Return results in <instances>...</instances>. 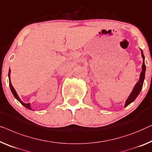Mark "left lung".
I'll use <instances>...</instances> for the list:
<instances>
[{
	"instance_id": "obj_1",
	"label": "left lung",
	"mask_w": 152,
	"mask_h": 152,
	"mask_svg": "<svg viewBox=\"0 0 152 152\" xmlns=\"http://www.w3.org/2000/svg\"><path fill=\"white\" fill-rule=\"evenodd\" d=\"M141 50V54H142V57L143 58V63L142 65V72H141V73L140 74L139 80H138L137 83L135 85V86H134L132 93L130 94L129 97H128L127 100H126L125 107H127V105H129L130 103H132V102H134V100H135L136 97L138 96V94H139L140 92L141 89H142L143 82H144V80H145V70H146V66H145V56L144 55H143V52L142 50Z\"/></svg>"
}]
</instances>
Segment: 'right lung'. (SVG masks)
Masks as SVG:
<instances>
[{
	"instance_id": "right-lung-1",
	"label": "right lung",
	"mask_w": 152,
	"mask_h": 152,
	"mask_svg": "<svg viewBox=\"0 0 152 152\" xmlns=\"http://www.w3.org/2000/svg\"><path fill=\"white\" fill-rule=\"evenodd\" d=\"M10 73H11V70L10 69L9 70V74H8V76H9V80H10V89H11V91H12V92L13 94V95H14V96L15 97V98H16V99L18 100V101L20 102V103L25 107H26L27 109H29V110H31V108L30 107V103H24V102H23L22 100H20V98H19L18 94H17L16 90H15V89L14 88V87H13L12 83H11V81H10Z\"/></svg>"
}]
</instances>
